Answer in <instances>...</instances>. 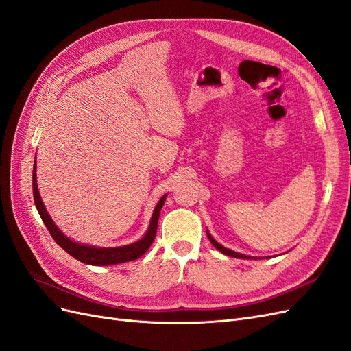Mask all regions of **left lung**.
<instances>
[{
  "mask_svg": "<svg viewBox=\"0 0 351 351\" xmlns=\"http://www.w3.org/2000/svg\"><path fill=\"white\" fill-rule=\"evenodd\" d=\"M206 234H208V239L210 240V243L214 244V247H217L221 253H224V254H227V256H232V258H239V259H254L253 256H247V254H241V253H237V252H234V250H230V249H227V247H224L222 246V244H219L214 237H212L210 234H209V231H206ZM258 259H261V258H258Z\"/></svg>",
  "mask_w": 351,
  "mask_h": 351,
  "instance_id": "8db88e82",
  "label": "left lung"
}]
</instances>
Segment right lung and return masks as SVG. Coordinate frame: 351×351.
I'll list each match as a JSON object with an SVG mask.
<instances>
[{
	"label": "right lung",
	"instance_id": "obj_1",
	"mask_svg": "<svg viewBox=\"0 0 351 351\" xmlns=\"http://www.w3.org/2000/svg\"><path fill=\"white\" fill-rule=\"evenodd\" d=\"M32 186H34V200H35L36 209L39 212L42 221H44L45 227L48 228L49 234L52 236V239H54L58 246L61 249H64L70 254V256H73L74 259H77L83 263L93 265V267H108V265L130 262V261L141 258L143 253H146V250L149 249V246L155 239L156 228H158V218H159V214H161V209H162L164 202L167 199V195H164L161 199H159V202L152 212L149 227H147L145 236L142 239H139L132 244H125V246H119V247H97V246H90V244H83V243H77V241L71 240L56 226V222L52 221V218L49 217L48 210L44 205V202H42V199H40L39 190H38L36 158H35V164H34V180H32Z\"/></svg>",
	"mask_w": 351,
	"mask_h": 351
}]
</instances>
